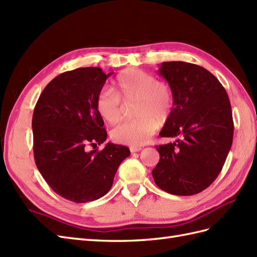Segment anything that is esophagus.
<instances>
[{
    "label": "esophagus",
    "mask_w": 257,
    "mask_h": 257,
    "mask_svg": "<svg viewBox=\"0 0 257 257\" xmlns=\"http://www.w3.org/2000/svg\"><path fill=\"white\" fill-rule=\"evenodd\" d=\"M130 149H131V152H132V153H137V152H141L143 148L141 146H132Z\"/></svg>",
    "instance_id": "obj_1"
}]
</instances>
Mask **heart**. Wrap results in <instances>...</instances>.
<instances>
[{
    "label": "heart",
    "mask_w": 257,
    "mask_h": 257,
    "mask_svg": "<svg viewBox=\"0 0 257 257\" xmlns=\"http://www.w3.org/2000/svg\"><path fill=\"white\" fill-rule=\"evenodd\" d=\"M114 92L103 89L96 100V109L103 120L113 125L123 117L122 101L137 99L135 115L139 118L125 122L111 132L112 140L128 146L145 144L158 127V120L165 122L173 107V92L165 81L153 74L137 68H127L117 75Z\"/></svg>",
    "instance_id": "b5f03b06"
}]
</instances>
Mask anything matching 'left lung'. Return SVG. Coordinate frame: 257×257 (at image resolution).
<instances>
[{
	"label": "left lung",
	"instance_id": "1",
	"mask_svg": "<svg viewBox=\"0 0 257 257\" xmlns=\"http://www.w3.org/2000/svg\"><path fill=\"white\" fill-rule=\"evenodd\" d=\"M158 73L173 92V108L161 137H177L156 146L160 155L152 171L155 183L174 195L189 196L214 182L233 140L230 100L214 75L187 62H164Z\"/></svg>",
	"mask_w": 257,
	"mask_h": 257
}]
</instances>
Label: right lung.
<instances>
[{
  "label": "right lung",
  "instance_id": "1",
  "mask_svg": "<svg viewBox=\"0 0 257 257\" xmlns=\"http://www.w3.org/2000/svg\"><path fill=\"white\" fill-rule=\"evenodd\" d=\"M100 67H81L60 74L43 89L33 115L36 166L60 196L87 203L109 192L121 162L131 155L122 145L108 143L96 100L105 80Z\"/></svg>",
  "mask_w": 257,
  "mask_h": 257
}]
</instances>
